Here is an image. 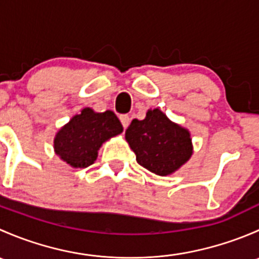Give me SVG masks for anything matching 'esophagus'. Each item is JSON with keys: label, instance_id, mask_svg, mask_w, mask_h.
<instances>
[{"label": "esophagus", "instance_id": "1", "mask_svg": "<svg viewBox=\"0 0 259 259\" xmlns=\"http://www.w3.org/2000/svg\"><path fill=\"white\" fill-rule=\"evenodd\" d=\"M119 119H120V121H121L122 126H124V127H127V125H129V122H130V117H129V115L122 114V115H120Z\"/></svg>", "mask_w": 259, "mask_h": 259}]
</instances>
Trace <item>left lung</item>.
Here are the masks:
<instances>
[{
	"mask_svg": "<svg viewBox=\"0 0 259 259\" xmlns=\"http://www.w3.org/2000/svg\"><path fill=\"white\" fill-rule=\"evenodd\" d=\"M125 138L138 163L158 176L171 174L192 155L189 132L171 122L159 109L149 110L144 120H133Z\"/></svg>",
	"mask_w": 259,
	"mask_h": 259,
	"instance_id": "obj_1",
	"label": "left lung"
}]
</instances>
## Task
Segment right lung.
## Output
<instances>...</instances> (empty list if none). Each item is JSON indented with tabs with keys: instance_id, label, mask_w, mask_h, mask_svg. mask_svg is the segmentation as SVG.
Wrapping results in <instances>:
<instances>
[{
	"instance_id": "1",
	"label": "right lung",
	"mask_w": 259,
	"mask_h": 259,
	"mask_svg": "<svg viewBox=\"0 0 259 259\" xmlns=\"http://www.w3.org/2000/svg\"><path fill=\"white\" fill-rule=\"evenodd\" d=\"M121 132V122L113 111L94 113L83 109L57 133L55 151L74 168H88L98 158L101 144Z\"/></svg>"
}]
</instances>
